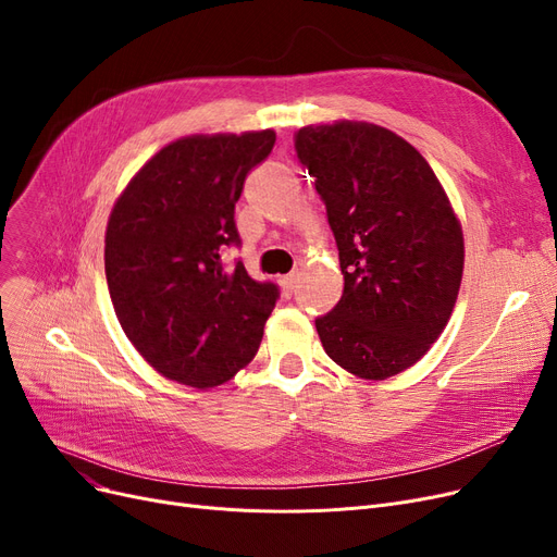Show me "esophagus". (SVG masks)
I'll list each match as a JSON object with an SVG mask.
<instances>
[{
  "mask_svg": "<svg viewBox=\"0 0 557 557\" xmlns=\"http://www.w3.org/2000/svg\"><path fill=\"white\" fill-rule=\"evenodd\" d=\"M280 286H282V294H284L286 298L294 296V290H296V286H298V273L284 275V277L280 280Z\"/></svg>",
  "mask_w": 557,
  "mask_h": 557,
  "instance_id": "34e87169",
  "label": "esophagus"
}]
</instances>
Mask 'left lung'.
I'll return each instance as SVG.
<instances>
[{
    "mask_svg": "<svg viewBox=\"0 0 557 557\" xmlns=\"http://www.w3.org/2000/svg\"><path fill=\"white\" fill-rule=\"evenodd\" d=\"M298 160L327 208L345 280L315 318L327 357L382 382L418 363L443 334L462 280V230L429 162L388 128L305 126Z\"/></svg>",
    "mask_w": 557,
    "mask_h": 557,
    "instance_id": "1",
    "label": "left lung"
}]
</instances>
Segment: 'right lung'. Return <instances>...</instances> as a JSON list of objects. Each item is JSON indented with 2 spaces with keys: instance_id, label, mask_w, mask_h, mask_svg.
<instances>
[{
  "instance_id": "1",
  "label": "right lung",
  "mask_w": 557,
  "mask_h": 557,
  "mask_svg": "<svg viewBox=\"0 0 557 557\" xmlns=\"http://www.w3.org/2000/svg\"><path fill=\"white\" fill-rule=\"evenodd\" d=\"M273 131L191 135L166 144L116 198L106 230V280L120 325L160 374L214 388L257 355L280 298L242 261L234 223L246 175L269 158Z\"/></svg>"
}]
</instances>
